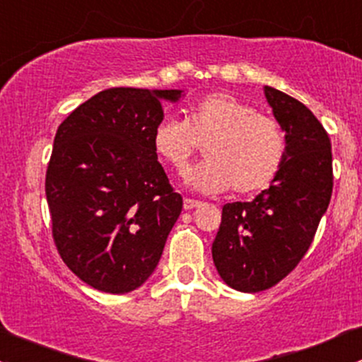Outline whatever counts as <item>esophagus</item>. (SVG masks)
Wrapping results in <instances>:
<instances>
[{
  "instance_id": "esophagus-1",
  "label": "esophagus",
  "mask_w": 362,
  "mask_h": 362,
  "mask_svg": "<svg viewBox=\"0 0 362 362\" xmlns=\"http://www.w3.org/2000/svg\"><path fill=\"white\" fill-rule=\"evenodd\" d=\"M199 206H200L199 200H193V199H185V202H182V207H185V211H192V209H195Z\"/></svg>"
}]
</instances>
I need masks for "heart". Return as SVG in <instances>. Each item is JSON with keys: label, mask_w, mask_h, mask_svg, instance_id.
<instances>
[{"label": "heart", "mask_w": 362, "mask_h": 362, "mask_svg": "<svg viewBox=\"0 0 362 362\" xmlns=\"http://www.w3.org/2000/svg\"><path fill=\"white\" fill-rule=\"evenodd\" d=\"M206 162L185 174L186 185L204 193L252 195L277 177L286 158V137L274 118L230 94H209L186 110L185 122L165 117L153 130L155 153L181 173L197 148Z\"/></svg>", "instance_id": "1"}]
</instances>
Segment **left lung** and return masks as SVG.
<instances>
[{
	"label": "left lung",
	"mask_w": 362,
	"mask_h": 362,
	"mask_svg": "<svg viewBox=\"0 0 362 362\" xmlns=\"http://www.w3.org/2000/svg\"><path fill=\"white\" fill-rule=\"evenodd\" d=\"M263 90L286 134L284 163L255 200L223 206L212 242L219 277L242 293L272 288L300 263L333 192L331 141L324 127L300 100L277 88Z\"/></svg>",
	"instance_id": "obj_1"
}]
</instances>
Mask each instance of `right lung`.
Instances as JSON below:
<instances>
[{
    "label": "right lung",
    "instance_id": "add662e5",
    "mask_svg": "<svg viewBox=\"0 0 362 362\" xmlns=\"http://www.w3.org/2000/svg\"><path fill=\"white\" fill-rule=\"evenodd\" d=\"M182 90L118 87L85 100L59 125L47 169L52 233L85 284L124 294L155 272L182 209L153 150L162 103Z\"/></svg>",
    "mask_w": 362,
    "mask_h": 362
}]
</instances>
